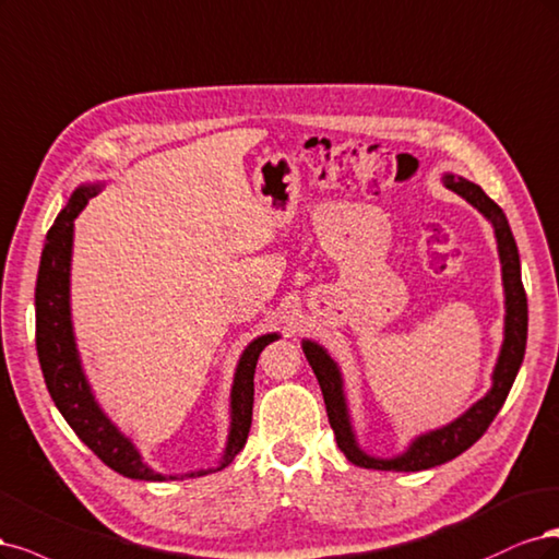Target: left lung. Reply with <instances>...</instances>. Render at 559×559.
Masks as SVG:
<instances>
[{"label":"left lung","mask_w":559,"mask_h":559,"mask_svg":"<svg viewBox=\"0 0 559 559\" xmlns=\"http://www.w3.org/2000/svg\"><path fill=\"white\" fill-rule=\"evenodd\" d=\"M443 186L460 194L462 200L469 202L483 218L488 221L495 229L497 239V253L501 264V285H503V341L497 355V365L492 369V385L485 392L476 404L466 408L462 416L443 427L429 429L411 439V443L402 450L400 455L392 457H376L367 450H362L355 435L350 408L344 390V373L336 365V359L328 353L325 346L316 344L311 338L301 341V350L309 359V365L318 378L322 397H325L328 418L334 429L336 445L341 448L353 464L365 466V469L378 472H423L431 466L445 464L462 455L466 448H472L490 427L499 408L507 402L511 385L518 376V369L525 357L527 346V295L522 287L520 278V255L513 239V231L509 227L507 215L483 192L480 186L466 181L455 174H443Z\"/></svg>","instance_id":"8db88e82"}]
</instances>
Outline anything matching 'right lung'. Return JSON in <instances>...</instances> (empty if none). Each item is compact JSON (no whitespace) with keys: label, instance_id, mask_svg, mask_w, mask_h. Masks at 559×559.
Returning <instances> with one entry per match:
<instances>
[{"label":"right lung","instance_id":"obj_1","mask_svg":"<svg viewBox=\"0 0 559 559\" xmlns=\"http://www.w3.org/2000/svg\"><path fill=\"white\" fill-rule=\"evenodd\" d=\"M104 183H83L71 192L67 206L60 211L56 225L50 227L39 276L34 306H37V355L44 371V381L56 402L62 418L76 431V437L93 450V453L114 472L136 480H183L200 478L221 472L241 453L246 445L250 420H253V392H255V367L260 353L281 338L278 332L262 334L250 341L239 357L237 371L229 390V429L223 457L218 466L188 474H159L143 455L134 441L122 435L120 427L106 416L99 406L93 388L85 376L81 353L76 346L74 322H71V250H74V221L85 209L90 197L99 194Z\"/></svg>","mask_w":559,"mask_h":559}]
</instances>
